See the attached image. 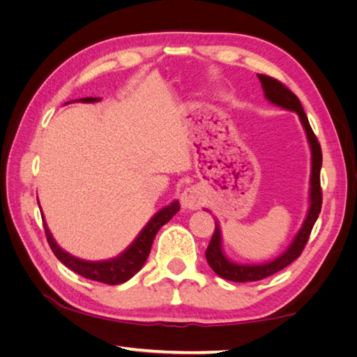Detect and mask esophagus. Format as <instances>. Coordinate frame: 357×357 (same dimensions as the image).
<instances>
[{"instance_id": "esophagus-1", "label": "esophagus", "mask_w": 357, "mask_h": 357, "mask_svg": "<svg viewBox=\"0 0 357 357\" xmlns=\"http://www.w3.org/2000/svg\"><path fill=\"white\" fill-rule=\"evenodd\" d=\"M202 202V193L198 187H188L181 195V206L185 210H198Z\"/></svg>"}]
</instances>
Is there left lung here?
Segmentation results:
<instances>
[{"instance_id":"1","label":"left lung","mask_w":357,"mask_h":357,"mask_svg":"<svg viewBox=\"0 0 357 357\" xmlns=\"http://www.w3.org/2000/svg\"><path fill=\"white\" fill-rule=\"evenodd\" d=\"M257 78L261 81V86L264 90V96L267 100L282 107L285 110H290L298 113V116L304 127L307 139L310 144V150H312V174H310V207L307 211V216L302 222V227L299 229L298 234H296L291 244L287 247L282 255H279L273 261L264 262V264H238L230 261L225 256L222 248V234L219 224L216 222V229L213 236H211L210 244L206 250L207 262L218 276L222 279L231 280V282H252V280H261L264 278H268L275 273L280 271L282 268L288 267L294 259H298L301 256L302 250H304L307 241L312 233L313 225L316 222L317 216L321 213L322 207V192H321V167H322V151L321 146L317 142V138L314 136L312 127H310L308 118L305 115L304 109L299 98L296 96L291 90H288L282 82L278 79L267 77V75H257Z\"/></svg>"}]
</instances>
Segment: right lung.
<instances>
[{"label": "right lung", "mask_w": 357, "mask_h": 357, "mask_svg": "<svg viewBox=\"0 0 357 357\" xmlns=\"http://www.w3.org/2000/svg\"><path fill=\"white\" fill-rule=\"evenodd\" d=\"M75 101L98 102L101 101V98L89 96V98H81V100H75ZM75 101H69V102H75ZM179 208H181L179 202L173 201L172 204H169V206H165L164 208L159 210L123 253H119L116 257H112V259H105V261H84V259H79L77 256H72L70 253H67L66 250L59 247L56 244V241L53 239L49 227L45 224L44 215H41V218H43L45 236H47V242L53 255H55L67 268L78 273V275L84 276L86 279L98 280V282H104L109 285H118V284L127 282L128 279L133 278L136 273L142 268V265L146 264L149 257L150 248H151V244H153L156 233L164 224L169 222L170 219L178 213Z\"/></svg>", "instance_id": "1"}]
</instances>
